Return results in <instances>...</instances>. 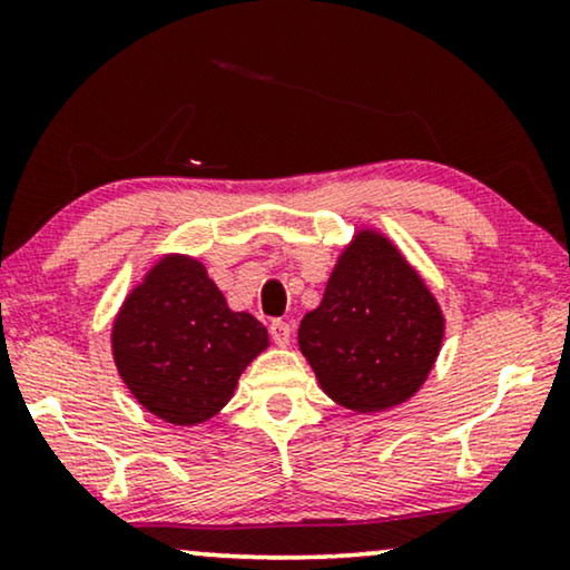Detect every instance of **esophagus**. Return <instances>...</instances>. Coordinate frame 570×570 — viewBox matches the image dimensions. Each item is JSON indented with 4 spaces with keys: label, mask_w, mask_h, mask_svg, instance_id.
<instances>
[{
    "label": "esophagus",
    "mask_w": 570,
    "mask_h": 570,
    "mask_svg": "<svg viewBox=\"0 0 570 570\" xmlns=\"http://www.w3.org/2000/svg\"><path fill=\"white\" fill-rule=\"evenodd\" d=\"M269 337H272V342H275V345H279V347L291 345V337H293L291 324L283 322V318H275V322L269 324Z\"/></svg>",
    "instance_id": "obj_1"
}]
</instances>
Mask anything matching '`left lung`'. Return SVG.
Instances as JSON below:
<instances>
[{"instance_id":"1","label":"left lung","mask_w":570,"mask_h":570,"mask_svg":"<svg viewBox=\"0 0 570 570\" xmlns=\"http://www.w3.org/2000/svg\"><path fill=\"white\" fill-rule=\"evenodd\" d=\"M443 342V314L423 277L386 236L357 230L318 308L303 316L301 353L334 402L381 412L425 384Z\"/></svg>"}]
</instances>
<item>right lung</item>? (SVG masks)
Returning a JSON list of instances; mask_svg holds the SVG:
<instances>
[{"label":"right lung","mask_w":570,"mask_h":570,"mask_svg":"<svg viewBox=\"0 0 570 570\" xmlns=\"http://www.w3.org/2000/svg\"><path fill=\"white\" fill-rule=\"evenodd\" d=\"M269 337L246 311H230L205 264L168 254L127 295L114 322L119 376L135 400L174 425L215 417Z\"/></svg>","instance_id":"right-lung-1"}]
</instances>
